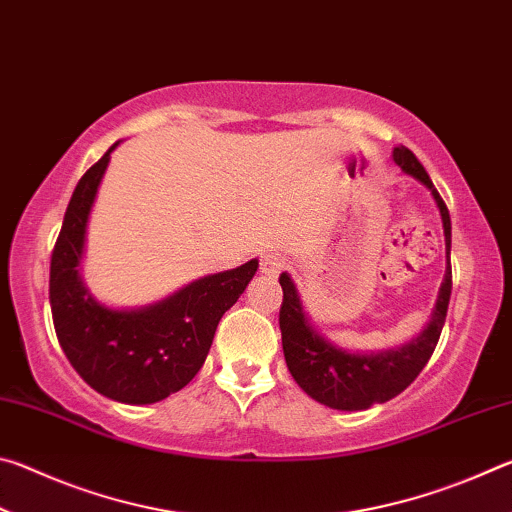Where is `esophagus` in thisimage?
I'll use <instances>...</instances> for the list:
<instances>
[{
    "label": "esophagus",
    "instance_id": "esophagus-1",
    "mask_svg": "<svg viewBox=\"0 0 512 512\" xmlns=\"http://www.w3.org/2000/svg\"><path fill=\"white\" fill-rule=\"evenodd\" d=\"M259 271H262V275H266V277H277V273L282 271L280 255H275V253L262 255V259H259Z\"/></svg>",
    "mask_w": 512,
    "mask_h": 512
}]
</instances>
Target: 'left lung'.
Wrapping results in <instances>:
<instances>
[{
    "instance_id": "8db88e82",
    "label": "left lung",
    "mask_w": 512,
    "mask_h": 512,
    "mask_svg": "<svg viewBox=\"0 0 512 512\" xmlns=\"http://www.w3.org/2000/svg\"><path fill=\"white\" fill-rule=\"evenodd\" d=\"M393 160L406 176H411L429 189L433 201L440 210L445 230V257L447 268L443 284H440L436 307L431 311L429 323L422 332L400 348L379 352H354L325 339L311 325V318L302 307L300 293L289 273L280 275L282 284V307H280V329L282 350L287 359V368L296 384L311 400L339 411H366L372 404H384L400 395L411 381L420 375L422 368L431 359L436 343L443 332L449 296H452V221H449L447 205L433 187L429 173L424 171L418 158L406 149L395 146Z\"/></svg>"
}]
</instances>
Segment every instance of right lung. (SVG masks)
<instances>
[{"instance_id":"1","label":"right lung","mask_w":512,"mask_h":512,"mask_svg":"<svg viewBox=\"0 0 512 512\" xmlns=\"http://www.w3.org/2000/svg\"><path fill=\"white\" fill-rule=\"evenodd\" d=\"M83 173L51 255L49 302L60 348L94 391L124 404H153L196 377L221 316L239 300L259 262L205 275L146 307L115 309L85 287V232L110 153Z\"/></svg>"}]
</instances>
